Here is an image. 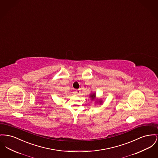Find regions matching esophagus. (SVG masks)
<instances>
[{
    "instance_id": "34e87169",
    "label": "esophagus",
    "mask_w": 158,
    "mask_h": 158,
    "mask_svg": "<svg viewBox=\"0 0 158 158\" xmlns=\"http://www.w3.org/2000/svg\"><path fill=\"white\" fill-rule=\"evenodd\" d=\"M80 92H81V91H80V90H75V93H76L77 94H79Z\"/></svg>"
}]
</instances>
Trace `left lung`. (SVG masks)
I'll use <instances>...</instances> for the list:
<instances>
[{
	"label": "left lung",
	"instance_id": "left-lung-1",
	"mask_svg": "<svg viewBox=\"0 0 158 158\" xmlns=\"http://www.w3.org/2000/svg\"><path fill=\"white\" fill-rule=\"evenodd\" d=\"M89 96H90L91 100H95L96 101V103H99L100 105L103 103V101L102 100L96 99V93H91V94H90Z\"/></svg>",
	"mask_w": 158,
	"mask_h": 158
}]
</instances>
